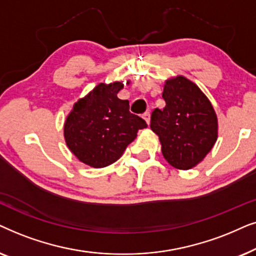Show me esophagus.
<instances>
[{
    "label": "esophagus",
    "mask_w": 256,
    "mask_h": 256,
    "mask_svg": "<svg viewBox=\"0 0 256 256\" xmlns=\"http://www.w3.org/2000/svg\"><path fill=\"white\" fill-rule=\"evenodd\" d=\"M142 118L145 119V122L150 124V119H151V114H150V111H146L144 114H142Z\"/></svg>",
    "instance_id": "esophagus-1"
}]
</instances>
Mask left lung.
Instances as JSON below:
<instances>
[{
    "label": "left lung",
    "instance_id": "8db88e82",
    "mask_svg": "<svg viewBox=\"0 0 256 256\" xmlns=\"http://www.w3.org/2000/svg\"><path fill=\"white\" fill-rule=\"evenodd\" d=\"M162 98L165 108H154L150 128L159 137L166 162L178 170H190L216 144V114L199 86L184 76L165 82Z\"/></svg>",
    "mask_w": 256,
    "mask_h": 256
}]
</instances>
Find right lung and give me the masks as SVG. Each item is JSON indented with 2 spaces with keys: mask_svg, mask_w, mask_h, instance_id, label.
Instances as JSON below:
<instances>
[{
  "mask_svg": "<svg viewBox=\"0 0 256 256\" xmlns=\"http://www.w3.org/2000/svg\"><path fill=\"white\" fill-rule=\"evenodd\" d=\"M122 88V82L98 84L68 114L64 139L68 148L85 165L100 168L117 162L138 130L148 126L144 119L128 111V100L117 97Z\"/></svg>",
  "mask_w": 256,
  "mask_h": 256,
  "instance_id": "obj_1",
  "label": "right lung"
}]
</instances>
